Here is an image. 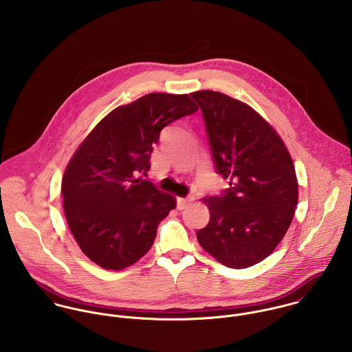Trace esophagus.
<instances>
[{
  "label": "esophagus",
  "mask_w": 352,
  "mask_h": 352,
  "mask_svg": "<svg viewBox=\"0 0 352 352\" xmlns=\"http://www.w3.org/2000/svg\"><path fill=\"white\" fill-rule=\"evenodd\" d=\"M191 201H192V197H188V198H177V210H184Z\"/></svg>",
  "instance_id": "esophagus-1"
}]
</instances>
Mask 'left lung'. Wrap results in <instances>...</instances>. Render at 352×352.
Here are the masks:
<instances>
[{
  "mask_svg": "<svg viewBox=\"0 0 352 352\" xmlns=\"http://www.w3.org/2000/svg\"><path fill=\"white\" fill-rule=\"evenodd\" d=\"M215 172L229 180L222 195L204 199L208 223L197 232L201 248L229 268H248L285 237L298 201L293 160L276 131L245 102L199 91Z\"/></svg>",
  "mask_w": 352,
  "mask_h": 352,
  "instance_id": "8db88e82",
  "label": "left lung"
}]
</instances>
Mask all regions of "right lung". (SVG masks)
Masks as SVG:
<instances>
[{"label": "right lung", "instance_id": "obj_1", "mask_svg": "<svg viewBox=\"0 0 352 352\" xmlns=\"http://www.w3.org/2000/svg\"><path fill=\"white\" fill-rule=\"evenodd\" d=\"M197 111L190 95H145L109 112L73 154L62 179L63 208L94 263L123 270L151 250L176 201L135 176L151 169L161 130Z\"/></svg>", "mask_w": 352, "mask_h": 352}]
</instances>
